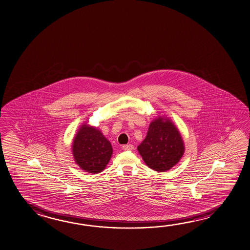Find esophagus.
Instances as JSON below:
<instances>
[{
  "label": "esophagus",
  "instance_id": "1",
  "mask_svg": "<svg viewBox=\"0 0 250 250\" xmlns=\"http://www.w3.org/2000/svg\"><path fill=\"white\" fill-rule=\"evenodd\" d=\"M122 148H123L124 150H125V151H128V150H133L134 146H133V145L131 144L124 145L123 146H122Z\"/></svg>",
  "mask_w": 250,
  "mask_h": 250
}]
</instances>
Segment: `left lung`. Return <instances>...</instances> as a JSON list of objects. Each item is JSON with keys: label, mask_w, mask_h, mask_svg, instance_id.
Here are the masks:
<instances>
[{"label": "left lung", "mask_w": 250, "mask_h": 250, "mask_svg": "<svg viewBox=\"0 0 250 250\" xmlns=\"http://www.w3.org/2000/svg\"><path fill=\"white\" fill-rule=\"evenodd\" d=\"M138 151L150 168L165 172L183 157L184 140L171 120L161 116L150 123L146 137L138 146Z\"/></svg>", "instance_id": "1"}]
</instances>
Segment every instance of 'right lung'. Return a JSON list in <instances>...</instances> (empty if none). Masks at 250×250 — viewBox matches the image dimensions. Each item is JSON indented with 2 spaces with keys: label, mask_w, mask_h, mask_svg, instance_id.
I'll use <instances>...</instances> for the list:
<instances>
[{
  "label": "right lung",
  "mask_w": 250,
  "mask_h": 250,
  "mask_svg": "<svg viewBox=\"0 0 250 250\" xmlns=\"http://www.w3.org/2000/svg\"><path fill=\"white\" fill-rule=\"evenodd\" d=\"M72 152L76 164L83 170L97 174L105 168L113 149L100 130L84 124L75 135Z\"/></svg>",
  "instance_id": "right-lung-1"
}]
</instances>
